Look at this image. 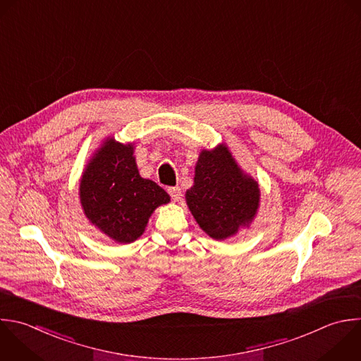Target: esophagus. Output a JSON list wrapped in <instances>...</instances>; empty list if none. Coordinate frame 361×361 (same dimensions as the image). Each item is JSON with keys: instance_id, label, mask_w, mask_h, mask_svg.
<instances>
[{"instance_id": "1", "label": "esophagus", "mask_w": 361, "mask_h": 361, "mask_svg": "<svg viewBox=\"0 0 361 361\" xmlns=\"http://www.w3.org/2000/svg\"><path fill=\"white\" fill-rule=\"evenodd\" d=\"M168 193L171 195V197L173 199V202H178V200L180 199V188H179V186L168 188Z\"/></svg>"}]
</instances>
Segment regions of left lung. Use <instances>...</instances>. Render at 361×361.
Masks as SVG:
<instances>
[{
	"instance_id": "obj_1",
	"label": "left lung",
	"mask_w": 361,
	"mask_h": 361,
	"mask_svg": "<svg viewBox=\"0 0 361 361\" xmlns=\"http://www.w3.org/2000/svg\"><path fill=\"white\" fill-rule=\"evenodd\" d=\"M186 204L199 227L213 240L235 235L254 221L261 199L258 180L237 164L226 142L202 149Z\"/></svg>"
}]
</instances>
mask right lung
<instances>
[{
	"instance_id": "1",
	"label": "right lung",
	"mask_w": 361,
	"mask_h": 361,
	"mask_svg": "<svg viewBox=\"0 0 361 361\" xmlns=\"http://www.w3.org/2000/svg\"><path fill=\"white\" fill-rule=\"evenodd\" d=\"M134 152V142L107 137L86 164L79 185L89 223L120 244L140 238L155 209L171 202L161 186L140 175Z\"/></svg>"
}]
</instances>
